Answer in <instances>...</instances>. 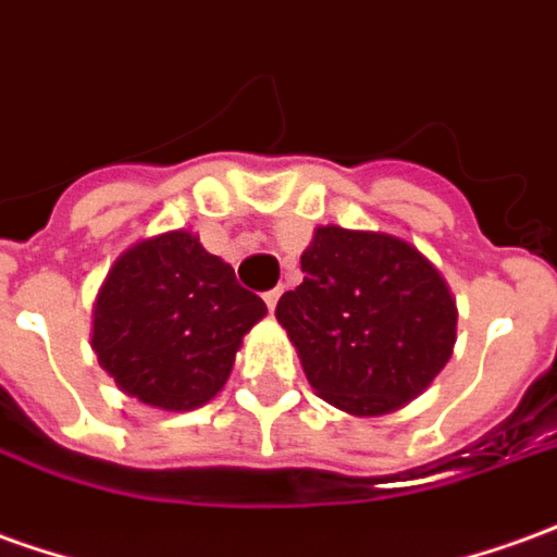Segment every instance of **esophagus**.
Returning a JSON list of instances; mask_svg holds the SVG:
<instances>
[{
    "mask_svg": "<svg viewBox=\"0 0 557 557\" xmlns=\"http://www.w3.org/2000/svg\"><path fill=\"white\" fill-rule=\"evenodd\" d=\"M280 292H283V289H271V292H265V305H268V310H271V313H274V307H277V301H280Z\"/></svg>",
    "mask_w": 557,
    "mask_h": 557,
    "instance_id": "34e87169",
    "label": "esophagus"
}]
</instances>
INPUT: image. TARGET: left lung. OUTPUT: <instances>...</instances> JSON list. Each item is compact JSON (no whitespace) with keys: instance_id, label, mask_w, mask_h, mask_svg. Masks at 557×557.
<instances>
[{"instance_id":"8db88e82","label":"left lung","mask_w":557,"mask_h":557,"mask_svg":"<svg viewBox=\"0 0 557 557\" xmlns=\"http://www.w3.org/2000/svg\"><path fill=\"white\" fill-rule=\"evenodd\" d=\"M301 271L305 283L277 301V322L319 398L349 416H386L446 368L458 307L410 240L319 225Z\"/></svg>"}]
</instances>
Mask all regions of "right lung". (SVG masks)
Listing matches in <instances>:
<instances>
[{"label":"right lung","instance_id":"obj_1","mask_svg":"<svg viewBox=\"0 0 557 557\" xmlns=\"http://www.w3.org/2000/svg\"><path fill=\"white\" fill-rule=\"evenodd\" d=\"M268 307L186 228L120 252L92 305V352L120 392L186 413L225 386Z\"/></svg>","mask_w":557,"mask_h":557}]
</instances>
